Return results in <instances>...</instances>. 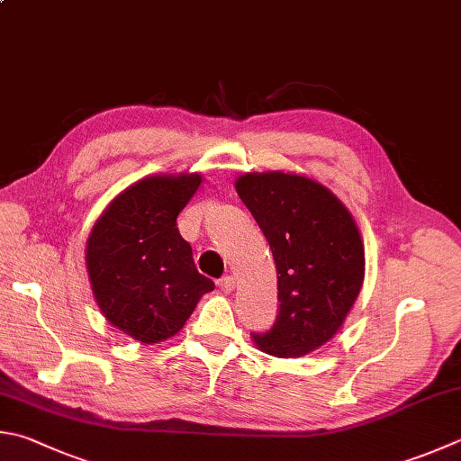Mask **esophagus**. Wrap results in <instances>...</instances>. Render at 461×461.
<instances>
[{
  "instance_id": "1",
  "label": "esophagus",
  "mask_w": 461,
  "mask_h": 461,
  "mask_svg": "<svg viewBox=\"0 0 461 461\" xmlns=\"http://www.w3.org/2000/svg\"><path fill=\"white\" fill-rule=\"evenodd\" d=\"M219 286H221V289H222L224 293H232V291H234V279H232L230 275L222 276V279L219 281Z\"/></svg>"
}]
</instances>
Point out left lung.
I'll return each mask as SVG.
<instances>
[{
	"label": "left lung",
	"mask_w": 461,
	"mask_h": 461,
	"mask_svg": "<svg viewBox=\"0 0 461 461\" xmlns=\"http://www.w3.org/2000/svg\"><path fill=\"white\" fill-rule=\"evenodd\" d=\"M240 201L263 230L276 267L279 315L271 331L253 333L260 351L301 357L337 335L366 279L357 222L325 185L294 172H245Z\"/></svg>",
	"instance_id": "obj_1"
}]
</instances>
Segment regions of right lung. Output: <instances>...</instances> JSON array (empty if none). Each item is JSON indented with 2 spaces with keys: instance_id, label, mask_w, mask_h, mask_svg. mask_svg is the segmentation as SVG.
<instances>
[{
  "instance_id": "obj_1",
  "label": "right lung",
  "mask_w": 461,
  "mask_h": 461,
  "mask_svg": "<svg viewBox=\"0 0 461 461\" xmlns=\"http://www.w3.org/2000/svg\"><path fill=\"white\" fill-rule=\"evenodd\" d=\"M203 182L198 172L154 175L104 208L86 240L95 305L112 327L142 345L175 337L214 283L196 271L176 216Z\"/></svg>"
}]
</instances>
